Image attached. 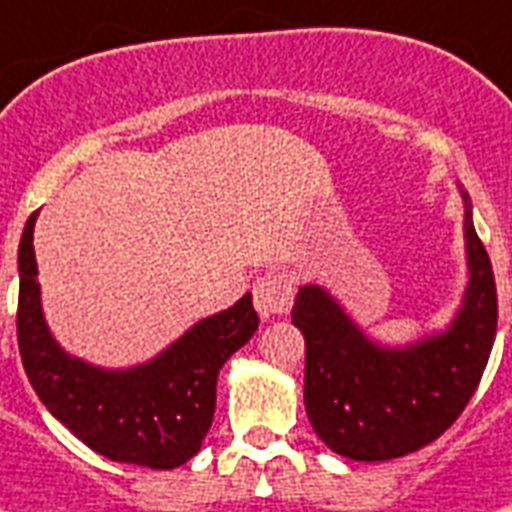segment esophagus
I'll return each instance as SVG.
<instances>
[{
    "mask_svg": "<svg viewBox=\"0 0 512 512\" xmlns=\"http://www.w3.org/2000/svg\"><path fill=\"white\" fill-rule=\"evenodd\" d=\"M293 298L295 290L285 274H264V277L256 282V287H253V306H256L261 319L287 314L290 306H293Z\"/></svg>",
    "mask_w": 512,
    "mask_h": 512,
    "instance_id": "obj_1",
    "label": "esophagus"
}]
</instances>
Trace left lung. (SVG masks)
<instances>
[{"mask_svg":"<svg viewBox=\"0 0 512 512\" xmlns=\"http://www.w3.org/2000/svg\"><path fill=\"white\" fill-rule=\"evenodd\" d=\"M463 198L468 285L453 322L408 345H384L327 287L306 282L293 324L306 337L308 421L332 453L350 460L403 458L453 426L474 398L497 335V290L489 256Z\"/></svg>","mask_w":512,"mask_h":512,"instance_id":"left-lung-1","label":"left lung"}]
</instances>
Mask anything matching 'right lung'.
<instances>
[{"label": "right lung", "mask_w": 512, "mask_h": 512, "mask_svg": "<svg viewBox=\"0 0 512 512\" xmlns=\"http://www.w3.org/2000/svg\"><path fill=\"white\" fill-rule=\"evenodd\" d=\"M38 211L18 248V345L28 382L57 421L94 453L117 463L170 471L201 450L227 358L259 329L251 293L196 322L185 335L128 369L70 356L46 324L33 253Z\"/></svg>", "instance_id": "right-lung-1"}]
</instances>
